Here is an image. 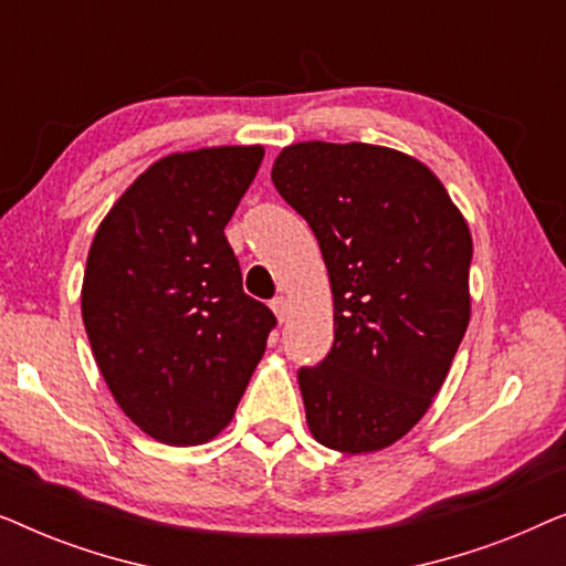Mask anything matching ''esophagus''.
<instances>
[{
	"instance_id": "obj_1",
	"label": "esophagus",
	"mask_w": 566,
	"mask_h": 566,
	"mask_svg": "<svg viewBox=\"0 0 566 566\" xmlns=\"http://www.w3.org/2000/svg\"><path fill=\"white\" fill-rule=\"evenodd\" d=\"M270 308H273L277 322H285V316H289V298L285 296H275L273 301H270Z\"/></svg>"
}]
</instances>
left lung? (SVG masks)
Returning <instances> with one entry per match:
<instances>
[{"label": "left lung", "instance_id": "left-lung-1", "mask_svg": "<svg viewBox=\"0 0 566 566\" xmlns=\"http://www.w3.org/2000/svg\"><path fill=\"white\" fill-rule=\"evenodd\" d=\"M273 182L335 298L332 350L298 370L308 430L332 451H381L428 412L469 327L467 221L422 161L386 146H285Z\"/></svg>", "mask_w": 566, "mask_h": 566}]
</instances>
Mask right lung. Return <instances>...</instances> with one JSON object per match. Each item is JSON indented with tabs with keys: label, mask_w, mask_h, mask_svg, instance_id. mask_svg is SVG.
Segmentation results:
<instances>
[{
	"label": "right lung",
	"mask_w": 566,
	"mask_h": 566,
	"mask_svg": "<svg viewBox=\"0 0 566 566\" xmlns=\"http://www.w3.org/2000/svg\"><path fill=\"white\" fill-rule=\"evenodd\" d=\"M262 157V146L169 154L92 239L84 329L115 401L159 443L219 436L275 327V314L242 291L223 234Z\"/></svg>",
	"instance_id": "obj_1"
}]
</instances>
